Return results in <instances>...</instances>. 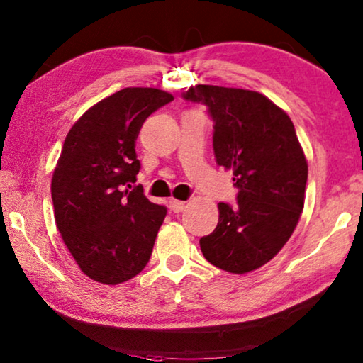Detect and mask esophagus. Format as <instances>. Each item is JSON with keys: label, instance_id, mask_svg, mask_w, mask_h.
I'll return each instance as SVG.
<instances>
[{"label": "esophagus", "instance_id": "obj_1", "mask_svg": "<svg viewBox=\"0 0 363 363\" xmlns=\"http://www.w3.org/2000/svg\"><path fill=\"white\" fill-rule=\"evenodd\" d=\"M169 203H171V210L174 213H181V212H184V208H186V202H181V200L172 199Z\"/></svg>", "mask_w": 363, "mask_h": 363}]
</instances>
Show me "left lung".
Wrapping results in <instances>:
<instances>
[{
	"instance_id": "1",
	"label": "left lung",
	"mask_w": 363,
	"mask_h": 363,
	"mask_svg": "<svg viewBox=\"0 0 363 363\" xmlns=\"http://www.w3.org/2000/svg\"><path fill=\"white\" fill-rule=\"evenodd\" d=\"M182 96L208 107L216 164L238 189V207L218 203V225L200 250L215 267L247 274L277 256L303 212L308 163L294 122L256 91L196 84Z\"/></svg>"
}]
</instances>
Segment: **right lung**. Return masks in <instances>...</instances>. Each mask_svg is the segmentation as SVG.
<instances>
[{
	"mask_svg": "<svg viewBox=\"0 0 363 363\" xmlns=\"http://www.w3.org/2000/svg\"><path fill=\"white\" fill-rule=\"evenodd\" d=\"M174 97L125 88L89 107L65 138L52 176L55 223L78 267L99 284L133 279L150 261L166 207L145 197L135 143L156 109Z\"/></svg>",
	"mask_w": 363,
	"mask_h": 363,
	"instance_id": "right-lung-1",
	"label": "right lung"
}]
</instances>
